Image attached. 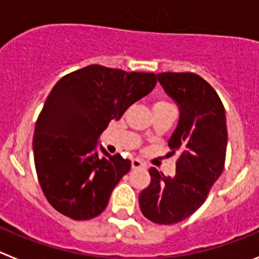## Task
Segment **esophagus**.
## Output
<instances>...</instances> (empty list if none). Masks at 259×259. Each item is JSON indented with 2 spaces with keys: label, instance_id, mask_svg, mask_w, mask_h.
Masks as SVG:
<instances>
[{
  "label": "esophagus",
  "instance_id": "esophagus-1",
  "mask_svg": "<svg viewBox=\"0 0 259 259\" xmlns=\"http://www.w3.org/2000/svg\"><path fill=\"white\" fill-rule=\"evenodd\" d=\"M143 167H145V163L143 161L137 159V158L132 159V168H143Z\"/></svg>",
  "mask_w": 259,
  "mask_h": 259
}]
</instances>
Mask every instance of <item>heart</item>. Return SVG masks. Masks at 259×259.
Returning <instances> with one entry per match:
<instances>
[{
	"instance_id": "obj_1",
	"label": "heart",
	"mask_w": 259,
	"mask_h": 259,
	"mask_svg": "<svg viewBox=\"0 0 259 259\" xmlns=\"http://www.w3.org/2000/svg\"><path fill=\"white\" fill-rule=\"evenodd\" d=\"M163 106H171V105L166 101H157L154 104V109L155 107H163Z\"/></svg>"
}]
</instances>
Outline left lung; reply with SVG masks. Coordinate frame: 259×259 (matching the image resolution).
<instances>
[{"label":"left lung","instance_id":"left-lung-1","mask_svg":"<svg viewBox=\"0 0 259 259\" xmlns=\"http://www.w3.org/2000/svg\"><path fill=\"white\" fill-rule=\"evenodd\" d=\"M180 107L178 127L168 140L178 153L176 172L166 176L152 167V182L139 196L141 212L158 224L179 223L197 211L209 196L226 162V113L215 89L193 72L157 75Z\"/></svg>","mask_w":259,"mask_h":259}]
</instances>
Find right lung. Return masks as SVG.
I'll return each mask as SVG.
<instances>
[{
    "instance_id": "obj_1",
    "label": "right lung",
    "mask_w": 259,
    "mask_h": 259,
    "mask_svg": "<svg viewBox=\"0 0 259 259\" xmlns=\"http://www.w3.org/2000/svg\"><path fill=\"white\" fill-rule=\"evenodd\" d=\"M157 83L153 72H125L100 65L65 75L48 96L36 120L33 158L48 202L74 221L101 214L110 194L131 170L120 154L96 152L98 136L110 120Z\"/></svg>"
}]
</instances>
